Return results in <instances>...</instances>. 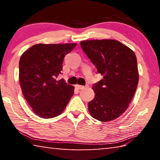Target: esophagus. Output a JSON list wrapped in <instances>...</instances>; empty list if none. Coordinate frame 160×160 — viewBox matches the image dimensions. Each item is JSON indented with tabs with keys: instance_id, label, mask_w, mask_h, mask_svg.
Segmentation results:
<instances>
[{
	"instance_id": "34e87169",
	"label": "esophagus",
	"mask_w": 160,
	"mask_h": 160,
	"mask_svg": "<svg viewBox=\"0 0 160 160\" xmlns=\"http://www.w3.org/2000/svg\"><path fill=\"white\" fill-rule=\"evenodd\" d=\"M75 87H76V88H77L78 89H79V90H82V89L85 88L87 86H83V85H75Z\"/></svg>"
}]
</instances>
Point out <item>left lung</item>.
Instances as JSON below:
<instances>
[{
	"instance_id": "obj_1",
	"label": "left lung",
	"mask_w": 160,
	"mask_h": 160,
	"mask_svg": "<svg viewBox=\"0 0 160 160\" xmlns=\"http://www.w3.org/2000/svg\"><path fill=\"white\" fill-rule=\"evenodd\" d=\"M81 47L103 79L94 84L88 111L97 120L109 122L126 112L139 80L133 51L114 39L86 40Z\"/></svg>"
}]
</instances>
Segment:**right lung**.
I'll return each mask as SVG.
<instances>
[{
	"mask_svg": "<svg viewBox=\"0 0 160 160\" xmlns=\"http://www.w3.org/2000/svg\"><path fill=\"white\" fill-rule=\"evenodd\" d=\"M77 44H37L22 54L19 81L26 101L34 113L43 118L58 116L73 95L74 87L57 78L66 54Z\"/></svg>",
	"mask_w": 160,
	"mask_h": 160,
	"instance_id": "obj_1",
	"label": "right lung"
}]
</instances>
